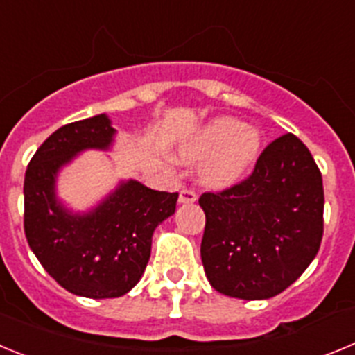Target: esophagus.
<instances>
[{"mask_svg":"<svg viewBox=\"0 0 355 355\" xmlns=\"http://www.w3.org/2000/svg\"><path fill=\"white\" fill-rule=\"evenodd\" d=\"M197 193L192 188H183L180 192V202L181 205H190V202H196Z\"/></svg>","mask_w":355,"mask_h":355,"instance_id":"34e87169","label":"esophagus"}]
</instances>
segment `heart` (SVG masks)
Wrapping results in <instances>:
<instances>
[{"instance_id":"obj_1","label":"heart","mask_w":355,"mask_h":355,"mask_svg":"<svg viewBox=\"0 0 355 355\" xmlns=\"http://www.w3.org/2000/svg\"><path fill=\"white\" fill-rule=\"evenodd\" d=\"M261 149V135L240 121L222 117L209 122L184 142L180 155L187 162H205L202 180L216 188L231 187L249 172Z\"/></svg>"}]
</instances>
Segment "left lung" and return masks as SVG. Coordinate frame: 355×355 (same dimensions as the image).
I'll list each match as a JSON object with an SVG mask.
<instances>
[{
  "label": "left lung",
  "instance_id": "8db88e82",
  "mask_svg": "<svg viewBox=\"0 0 355 355\" xmlns=\"http://www.w3.org/2000/svg\"><path fill=\"white\" fill-rule=\"evenodd\" d=\"M206 213L200 258L209 284L243 300L286 290L315 259L324 236V183L293 133L263 149L245 180L199 197Z\"/></svg>",
  "mask_w": 355,
  "mask_h": 355
}]
</instances>
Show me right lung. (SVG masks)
<instances>
[{
	"mask_svg": "<svg viewBox=\"0 0 355 355\" xmlns=\"http://www.w3.org/2000/svg\"><path fill=\"white\" fill-rule=\"evenodd\" d=\"M106 115L58 128L30 159L24 175V234L44 270L67 291L89 299L128 293L142 277L156 225L175 211L178 192L122 183L101 206L71 215L55 199V175L83 149H106Z\"/></svg>",
	"mask_w": 355,
	"mask_h": 355,
	"instance_id": "add662e5",
	"label": "right lung"
}]
</instances>
